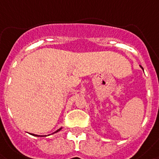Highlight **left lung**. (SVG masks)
Here are the masks:
<instances>
[{"mask_svg":"<svg viewBox=\"0 0 159 159\" xmlns=\"http://www.w3.org/2000/svg\"><path fill=\"white\" fill-rule=\"evenodd\" d=\"M140 67H141V68H142V69H143V67H142V66H140Z\"/></svg>","mask_w":159,"mask_h":159,"instance_id":"left-lung-1","label":"left lung"}]
</instances>
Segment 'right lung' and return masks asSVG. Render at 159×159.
Wrapping results in <instances>:
<instances>
[{"instance_id": "add662e5", "label": "right lung", "mask_w": 159, "mask_h": 159, "mask_svg": "<svg viewBox=\"0 0 159 159\" xmlns=\"http://www.w3.org/2000/svg\"><path fill=\"white\" fill-rule=\"evenodd\" d=\"M61 129H62V127L59 128L58 129H57L56 131H54V132H53V134L57 133V132H58V131H60ZM31 134V135H33V136H36V137H41V136H42V137H43V136H46V135H38V134Z\"/></svg>"}]
</instances>
